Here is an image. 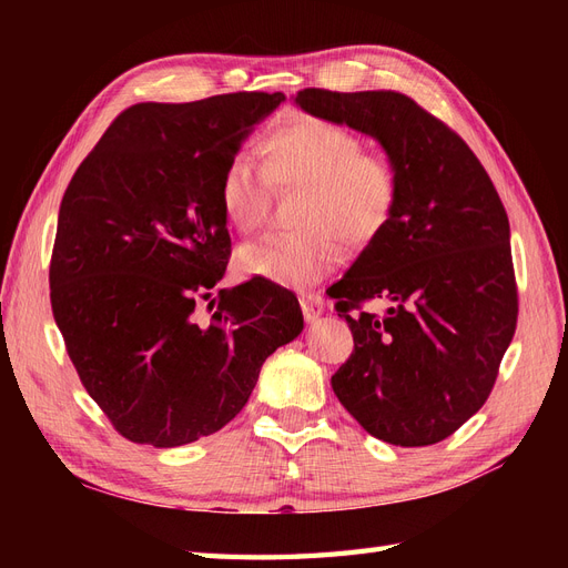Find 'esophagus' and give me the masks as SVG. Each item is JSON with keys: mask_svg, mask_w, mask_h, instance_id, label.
Segmentation results:
<instances>
[{"mask_svg": "<svg viewBox=\"0 0 568 568\" xmlns=\"http://www.w3.org/2000/svg\"><path fill=\"white\" fill-rule=\"evenodd\" d=\"M298 301H301V311H303L307 322L317 320L324 313V301L317 294H301Z\"/></svg>", "mask_w": 568, "mask_h": 568, "instance_id": "34e87169", "label": "esophagus"}]
</instances>
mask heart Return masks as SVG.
Masks as SVG:
<instances>
[{"instance_id":"obj_1","label":"heart","mask_w":568,"mask_h":568,"mask_svg":"<svg viewBox=\"0 0 568 568\" xmlns=\"http://www.w3.org/2000/svg\"><path fill=\"white\" fill-rule=\"evenodd\" d=\"M265 163L234 153L220 175L217 199L239 232L263 227L272 186H305L294 232L244 244L236 267L280 286H313L346 261L353 244L379 236L398 201V173L384 153L363 151L355 132L334 120L298 115L267 134Z\"/></svg>"}]
</instances>
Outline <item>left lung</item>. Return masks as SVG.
Instances as JSON below:
<instances>
[{"mask_svg":"<svg viewBox=\"0 0 568 568\" xmlns=\"http://www.w3.org/2000/svg\"><path fill=\"white\" fill-rule=\"evenodd\" d=\"M296 104L374 136L398 173L388 225L326 288L355 341L332 388L374 438L434 445L484 407L517 329L505 205L467 142L415 99L307 88ZM374 297L386 316L366 313Z\"/></svg>","mask_w":568,"mask_h":568,"instance_id":"left-lung-1","label":"left lung"}]
</instances>
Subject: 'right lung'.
I'll return each mask as SVG.
<instances>
[{"label":"right lung","instance_id":"right-lung-1","mask_svg":"<svg viewBox=\"0 0 568 568\" xmlns=\"http://www.w3.org/2000/svg\"><path fill=\"white\" fill-rule=\"evenodd\" d=\"M282 92L217 94L120 113L68 184L49 298L68 357L115 432L175 448L220 432L261 367L303 332L298 298L267 280L220 288L232 239L217 184Z\"/></svg>","mask_w":568,"mask_h":568}]
</instances>
